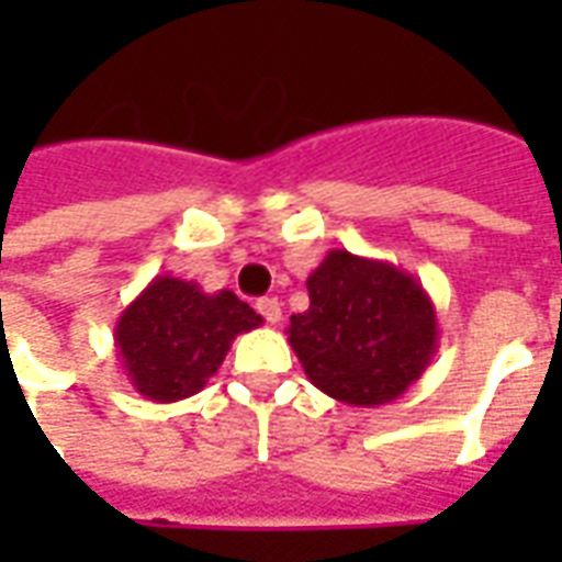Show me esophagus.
<instances>
[{"label":"esophagus","mask_w":562,"mask_h":562,"mask_svg":"<svg viewBox=\"0 0 562 562\" xmlns=\"http://www.w3.org/2000/svg\"><path fill=\"white\" fill-rule=\"evenodd\" d=\"M258 313L265 316V322H268V325H280L282 306L277 297H261V301H258Z\"/></svg>","instance_id":"esophagus-1"}]
</instances>
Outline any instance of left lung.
<instances>
[{"label":"left lung","instance_id":"obj_1","mask_svg":"<svg viewBox=\"0 0 562 562\" xmlns=\"http://www.w3.org/2000/svg\"><path fill=\"white\" fill-rule=\"evenodd\" d=\"M310 310L285 328L306 379L349 406L403 397L439 349L436 306L413 273L330 249L310 277Z\"/></svg>","mask_w":562,"mask_h":562}]
</instances>
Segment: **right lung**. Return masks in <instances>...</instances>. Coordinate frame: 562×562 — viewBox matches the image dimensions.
I'll return each mask as SVG.
<instances>
[{
	"label": "right lung",
	"instance_id": "1",
	"mask_svg": "<svg viewBox=\"0 0 562 562\" xmlns=\"http://www.w3.org/2000/svg\"><path fill=\"white\" fill-rule=\"evenodd\" d=\"M258 325L261 316L228 289L210 294L198 282L161 273L120 313L114 346L140 397L173 403L204 389L234 337Z\"/></svg>",
	"mask_w": 562,
	"mask_h": 562
}]
</instances>
